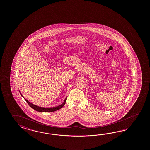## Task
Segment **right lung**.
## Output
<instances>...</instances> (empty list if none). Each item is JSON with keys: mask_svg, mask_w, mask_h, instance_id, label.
Wrapping results in <instances>:
<instances>
[{"mask_svg": "<svg viewBox=\"0 0 150 150\" xmlns=\"http://www.w3.org/2000/svg\"><path fill=\"white\" fill-rule=\"evenodd\" d=\"M20 94H21V95L23 97V96L22 95V94H21V93H20ZM23 98L26 101V102H27V103L28 104V105L32 108V109L36 110L37 112H54V111H56V110H58V109L62 108L63 107L64 105L65 104L66 100H67V97L65 98V99L64 100L63 103L62 105H58V106H57V107H50V108H44V107H41L37 106V105H33V104H32L31 103H30V102H28L26 99H25L24 97H23Z\"/></svg>", "mask_w": 150, "mask_h": 150, "instance_id": "add662e5", "label": "right lung"}]
</instances>
